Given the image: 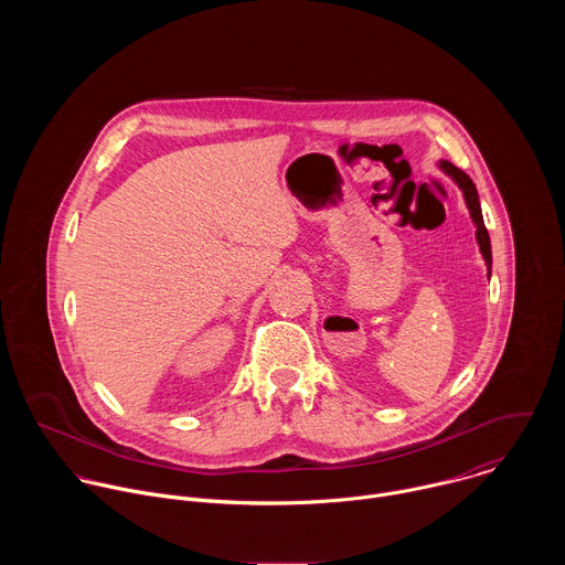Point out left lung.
<instances>
[{
	"instance_id": "8db88e82",
	"label": "left lung",
	"mask_w": 565,
	"mask_h": 565,
	"mask_svg": "<svg viewBox=\"0 0 565 565\" xmlns=\"http://www.w3.org/2000/svg\"><path fill=\"white\" fill-rule=\"evenodd\" d=\"M438 168L460 188L462 192V199L467 203V210H469V216L476 225V241H478V248H480V255L482 259H486V266H488V275H492V244H490V234H488V227H486V221H482V212H480V203H478V192H476V185L473 181L462 172L458 170L456 166H451L449 160H440Z\"/></svg>"
}]
</instances>
